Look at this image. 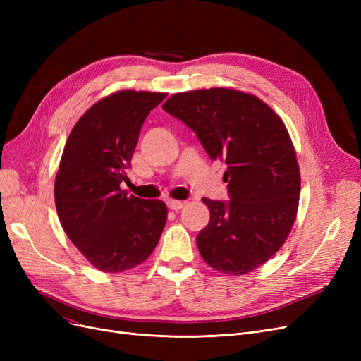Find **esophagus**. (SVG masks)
I'll list each match as a JSON object with an SVG mask.
<instances>
[{
  "label": "esophagus",
  "instance_id": "obj_1",
  "mask_svg": "<svg viewBox=\"0 0 361 361\" xmlns=\"http://www.w3.org/2000/svg\"><path fill=\"white\" fill-rule=\"evenodd\" d=\"M167 206L170 207L171 211H174V212H179L182 207L185 206V202H179V200H169L167 202Z\"/></svg>",
  "mask_w": 361,
  "mask_h": 361
}]
</instances>
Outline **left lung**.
Here are the masks:
<instances>
[{
  "label": "left lung",
  "mask_w": 361,
  "mask_h": 361,
  "mask_svg": "<svg viewBox=\"0 0 361 361\" xmlns=\"http://www.w3.org/2000/svg\"><path fill=\"white\" fill-rule=\"evenodd\" d=\"M162 110L197 135L212 161L227 164L231 200L203 199L211 220L197 235L209 267L243 276L285 244L297 216L300 169L288 129L256 96L228 89L173 94Z\"/></svg>",
  "instance_id": "left-lung-1"
}]
</instances>
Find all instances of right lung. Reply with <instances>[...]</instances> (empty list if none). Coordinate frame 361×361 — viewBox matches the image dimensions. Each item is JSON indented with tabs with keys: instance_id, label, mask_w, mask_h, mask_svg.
Listing matches in <instances>:
<instances>
[{
	"instance_id": "add662e5",
	"label": "right lung",
	"mask_w": 361,
	"mask_h": 361,
	"mask_svg": "<svg viewBox=\"0 0 361 361\" xmlns=\"http://www.w3.org/2000/svg\"><path fill=\"white\" fill-rule=\"evenodd\" d=\"M166 96L134 90L108 96L82 114L64 146L54 187L60 223L84 257L104 272L145 262L166 226V203L120 190L141 126Z\"/></svg>"
}]
</instances>
